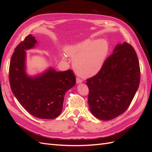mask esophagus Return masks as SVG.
<instances>
[{"label":"esophagus","instance_id":"esophagus-1","mask_svg":"<svg viewBox=\"0 0 152 152\" xmlns=\"http://www.w3.org/2000/svg\"><path fill=\"white\" fill-rule=\"evenodd\" d=\"M82 82V80L81 79H80L79 78H76V83H80Z\"/></svg>","mask_w":152,"mask_h":152}]
</instances>
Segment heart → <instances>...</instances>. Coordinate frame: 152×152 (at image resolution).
<instances>
[{
  "label": "heart",
  "mask_w": 152,
  "mask_h": 152,
  "mask_svg": "<svg viewBox=\"0 0 152 152\" xmlns=\"http://www.w3.org/2000/svg\"><path fill=\"white\" fill-rule=\"evenodd\" d=\"M108 50L104 40H87L67 48L66 53L73 59L76 72L83 78H89L101 69Z\"/></svg>",
  "instance_id": "1"
}]
</instances>
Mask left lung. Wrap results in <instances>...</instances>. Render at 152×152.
Segmentation results:
<instances>
[{"label": "left lung", "mask_w": 152, "mask_h": 152, "mask_svg": "<svg viewBox=\"0 0 152 152\" xmlns=\"http://www.w3.org/2000/svg\"><path fill=\"white\" fill-rule=\"evenodd\" d=\"M137 55L127 42L119 44L97 74L87 80L90 111L97 119L108 121L129 106L140 83Z\"/></svg>", "instance_id": "8db88e82"}]
</instances>
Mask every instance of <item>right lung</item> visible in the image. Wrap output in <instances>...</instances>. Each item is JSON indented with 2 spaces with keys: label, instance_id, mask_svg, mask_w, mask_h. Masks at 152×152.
<instances>
[{
  "label": "right lung",
  "instance_id": "1",
  "mask_svg": "<svg viewBox=\"0 0 152 152\" xmlns=\"http://www.w3.org/2000/svg\"><path fill=\"white\" fill-rule=\"evenodd\" d=\"M37 43L29 34L15 48L10 64V83L15 98L30 114L51 119L62 112L64 95L75 86L76 77L71 70L58 72L51 67L34 76L27 74L25 50Z\"/></svg>",
  "mask_w": 152,
  "mask_h": 152
}]
</instances>
